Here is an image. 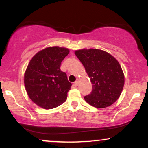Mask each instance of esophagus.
Segmentation results:
<instances>
[{
	"label": "esophagus",
	"instance_id": "obj_1",
	"mask_svg": "<svg viewBox=\"0 0 148 148\" xmlns=\"http://www.w3.org/2000/svg\"><path fill=\"white\" fill-rule=\"evenodd\" d=\"M79 80L77 79L75 82H74V85H75L76 86H79Z\"/></svg>",
	"mask_w": 148,
	"mask_h": 148
}]
</instances>
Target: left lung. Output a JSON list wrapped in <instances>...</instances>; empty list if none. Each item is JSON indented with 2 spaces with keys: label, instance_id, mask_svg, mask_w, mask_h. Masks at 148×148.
I'll use <instances>...</instances> for the list:
<instances>
[{
  "label": "left lung",
  "instance_id": "8db88e82",
  "mask_svg": "<svg viewBox=\"0 0 148 148\" xmlns=\"http://www.w3.org/2000/svg\"><path fill=\"white\" fill-rule=\"evenodd\" d=\"M75 54L92 84L90 94L84 97L86 102L96 108H106L115 102L125 84L123 69L118 60L99 49L78 50Z\"/></svg>",
  "mask_w": 148,
  "mask_h": 148
}]
</instances>
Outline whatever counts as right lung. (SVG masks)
<instances>
[{"label": "right lung", "instance_id": "obj_1", "mask_svg": "<svg viewBox=\"0 0 148 148\" xmlns=\"http://www.w3.org/2000/svg\"><path fill=\"white\" fill-rule=\"evenodd\" d=\"M66 48L53 47L33 57L24 75V84L30 99L39 106L51 109L63 103L72 84L60 70L61 62L68 55Z\"/></svg>", "mask_w": 148, "mask_h": 148}]
</instances>
